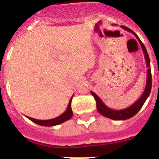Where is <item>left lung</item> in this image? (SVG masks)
Here are the masks:
<instances>
[{"label":"left lung","mask_w":159,"mask_h":159,"mask_svg":"<svg viewBox=\"0 0 159 159\" xmlns=\"http://www.w3.org/2000/svg\"><path fill=\"white\" fill-rule=\"evenodd\" d=\"M122 29L124 30L128 31L129 32H131L132 34L134 35L136 38L138 39L140 45H141L142 49H143V53H144V57H145L146 64H147V84H146V88L144 92H143V95H141L139 99H138L134 104H132L131 106L125 108V109H122V110H113L111 108H109L107 106L105 105V103L102 101V99L99 98L95 92H92V95H93L95 98V101H96V107L97 110L102 116H105L107 118H109L113 120H125V119H128L130 118L133 117L135 116L138 112L139 111V110L143 106L144 102H146L147 99L150 95L151 91V86H152V76H151V64H150V58H149L148 53H147V49H146L145 46L143 43V42L140 40L139 36H137L135 32L130 30L128 28L125 27V26H121Z\"/></svg>","instance_id":"obj_1"}]
</instances>
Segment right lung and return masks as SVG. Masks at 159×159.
<instances>
[{
    "label": "right lung",
    "mask_w": 159,
    "mask_h": 159,
    "mask_svg": "<svg viewBox=\"0 0 159 159\" xmlns=\"http://www.w3.org/2000/svg\"><path fill=\"white\" fill-rule=\"evenodd\" d=\"M72 97L71 96V99H70L69 102H68V105H67V110L62 114L60 115V116L57 118H54V119H47V120H39V119H32V118L27 117L28 119H30L31 121H32L33 123H36L38 125H40V126H43V127H52V126H56V125H59L60 123H63L64 122L67 121L68 119H71L72 117V111H71V99H72Z\"/></svg>",
    "instance_id": "right-lung-1"
}]
</instances>
